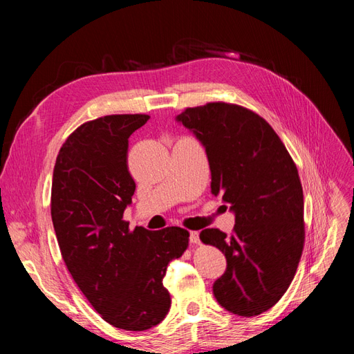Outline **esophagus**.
<instances>
[{"label": "esophagus", "mask_w": 354, "mask_h": 354, "mask_svg": "<svg viewBox=\"0 0 354 354\" xmlns=\"http://www.w3.org/2000/svg\"><path fill=\"white\" fill-rule=\"evenodd\" d=\"M189 241H190V243L198 245V243H199V233H198V232H190Z\"/></svg>", "instance_id": "obj_1"}]
</instances>
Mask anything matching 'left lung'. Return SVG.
Returning <instances> with one entry per match:
<instances>
[{
    "mask_svg": "<svg viewBox=\"0 0 354 354\" xmlns=\"http://www.w3.org/2000/svg\"><path fill=\"white\" fill-rule=\"evenodd\" d=\"M205 146L211 192L234 212L232 234L199 238L226 255L212 292L227 312L251 317L272 308L291 285L304 246L298 169L270 124L239 104L214 102L177 116Z\"/></svg>",
    "mask_w": 354,
    "mask_h": 354,
    "instance_id": "left-lung-1",
    "label": "left lung"
}]
</instances>
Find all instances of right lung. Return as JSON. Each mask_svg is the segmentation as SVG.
Listing matches in <instances>:
<instances>
[{
	"mask_svg": "<svg viewBox=\"0 0 354 354\" xmlns=\"http://www.w3.org/2000/svg\"><path fill=\"white\" fill-rule=\"evenodd\" d=\"M149 115H108L80 125L60 147L51 186V220L75 283L106 322L145 330L165 319L167 266L189 246L181 227L130 229L124 209L136 183L128 138Z\"/></svg>",
	"mask_w": 354,
	"mask_h": 354,
	"instance_id": "right-lung-1",
	"label": "right lung"
}]
</instances>
